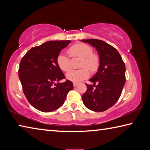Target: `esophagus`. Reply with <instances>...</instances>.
<instances>
[{
    "label": "esophagus",
    "instance_id": "34e87169",
    "mask_svg": "<svg viewBox=\"0 0 150 150\" xmlns=\"http://www.w3.org/2000/svg\"><path fill=\"white\" fill-rule=\"evenodd\" d=\"M78 85H79V83H73V87H77Z\"/></svg>",
    "mask_w": 150,
    "mask_h": 150
}]
</instances>
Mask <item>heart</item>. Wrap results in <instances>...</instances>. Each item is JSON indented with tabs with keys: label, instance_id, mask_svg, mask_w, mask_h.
Returning a JSON list of instances; mask_svg holds the SVG:
<instances>
[{
	"label": "heart",
	"instance_id": "1",
	"mask_svg": "<svg viewBox=\"0 0 150 150\" xmlns=\"http://www.w3.org/2000/svg\"><path fill=\"white\" fill-rule=\"evenodd\" d=\"M68 54L73 58H81L79 70H71L66 75L68 80L75 83H78L89 77L90 73L97 71L100 64L99 56L93 52V48L87 44L77 43L71 46L67 50ZM57 66L64 72H67L71 69V60L69 56L63 53L58 54L56 59Z\"/></svg>",
	"mask_w": 150,
	"mask_h": 150
}]
</instances>
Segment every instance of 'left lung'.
I'll return each instance as SVG.
<instances>
[{
  "label": "left lung",
  "instance_id": "obj_1",
  "mask_svg": "<svg viewBox=\"0 0 150 150\" xmlns=\"http://www.w3.org/2000/svg\"><path fill=\"white\" fill-rule=\"evenodd\" d=\"M81 41L95 47L100 57L98 71L89 79L93 85L85 83L87 91L82 96L83 104L93 111H105L115 105L121 95L126 82L125 63L117 50L107 43L97 39Z\"/></svg>",
  "mask_w": 150,
  "mask_h": 150
}]
</instances>
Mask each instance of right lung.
Returning <instances> with one entry per match:
<instances>
[{"label": "right lung", "instance_id": "right-lung-1", "mask_svg": "<svg viewBox=\"0 0 150 150\" xmlns=\"http://www.w3.org/2000/svg\"><path fill=\"white\" fill-rule=\"evenodd\" d=\"M71 40L49 41L30 49L20 61L18 77L28 101L38 110L52 112L63 105L73 88L71 81L57 83L65 77L56 59Z\"/></svg>", "mask_w": 150, "mask_h": 150}]
</instances>
